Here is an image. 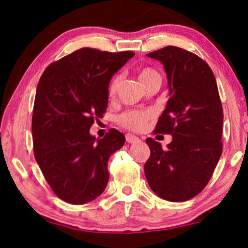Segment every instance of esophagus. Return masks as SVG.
<instances>
[{
	"instance_id": "obj_1",
	"label": "esophagus",
	"mask_w": 248,
	"mask_h": 248,
	"mask_svg": "<svg viewBox=\"0 0 248 248\" xmlns=\"http://www.w3.org/2000/svg\"><path fill=\"white\" fill-rule=\"evenodd\" d=\"M126 142L127 143H138V142H140V139L138 137H135L133 134H126Z\"/></svg>"
}]
</instances>
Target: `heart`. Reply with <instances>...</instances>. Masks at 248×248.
<instances>
[{"mask_svg":"<svg viewBox=\"0 0 248 248\" xmlns=\"http://www.w3.org/2000/svg\"><path fill=\"white\" fill-rule=\"evenodd\" d=\"M154 76H159L154 69L151 67H143L139 72V79L141 83H143L145 80ZM118 83H120V78L115 77L110 80L108 84V96L114 97L116 93ZM151 118V113L148 110H127L118 117V122L122 126L128 128L132 131H142L147 125L148 121Z\"/></svg>","mask_w":248,"mask_h":248,"instance_id":"heart-1","label":"heart"}]
</instances>
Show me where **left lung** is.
<instances>
[{
    "instance_id": "left-lung-1",
    "label": "left lung",
    "mask_w": 248,
    "mask_h": 248,
    "mask_svg": "<svg viewBox=\"0 0 248 248\" xmlns=\"http://www.w3.org/2000/svg\"><path fill=\"white\" fill-rule=\"evenodd\" d=\"M147 56L164 64L170 94L154 133L170 134L172 141L164 150L152 138L145 140L144 174L161 199L187 201L205 187L222 154L218 86L208 63L188 50L166 46Z\"/></svg>"
}]
</instances>
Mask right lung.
<instances>
[{
    "label": "right lung",
    "mask_w": 248,
    "mask_h": 248,
    "mask_svg": "<svg viewBox=\"0 0 248 248\" xmlns=\"http://www.w3.org/2000/svg\"><path fill=\"white\" fill-rule=\"evenodd\" d=\"M133 56L131 50L83 47L50 63L40 77L32 111L33 155L63 201L84 204L106 188L108 159L125 137L110 128L96 139L89 131L106 111L111 77Z\"/></svg>",
    "instance_id": "right-lung-1"
}]
</instances>
